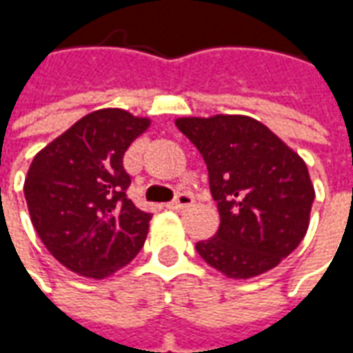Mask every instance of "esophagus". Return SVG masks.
Listing matches in <instances>:
<instances>
[{
  "instance_id": "esophagus-1",
  "label": "esophagus",
  "mask_w": 353,
  "mask_h": 353,
  "mask_svg": "<svg viewBox=\"0 0 353 353\" xmlns=\"http://www.w3.org/2000/svg\"><path fill=\"white\" fill-rule=\"evenodd\" d=\"M192 202H194V196H192L191 192H179L176 199L170 202L168 208H172V210H183V208L192 206Z\"/></svg>"
}]
</instances>
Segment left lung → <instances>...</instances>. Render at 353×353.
<instances>
[{
	"label": "left lung",
	"instance_id": "1",
	"mask_svg": "<svg viewBox=\"0 0 353 353\" xmlns=\"http://www.w3.org/2000/svg\"><path fill=\"white\" fill-rule=\"evenodd\" d=\"M176 126L206 162L221 217L214 238L196 242L200 257L234 280L280 265L310 223L316 192L303 159L252 117H183Z\"/></svg>",
	"mask_w": 353,
	"mask_h": 353
}]
</instances>
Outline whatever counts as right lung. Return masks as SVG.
Instances as JSON below:
<instances>
[{
  "label": "right lung",
  "instance_id": "obj_1",
  "mask_svg": "<svg viewBox=\"0 0 353 353\" xmlns=\"http://www.w3.org/2000/svg\"><path fill=\"white\" fill-rule=\"evenodd\" d=\"M149 119L98 109L34 157L24 181L28 212L50 255L101 280L130 263L145 242L151 214L128 199L124 151Z\"/></svg>",
  "mask_w": 353,
  "mask_h": 353
}]
</instances>
